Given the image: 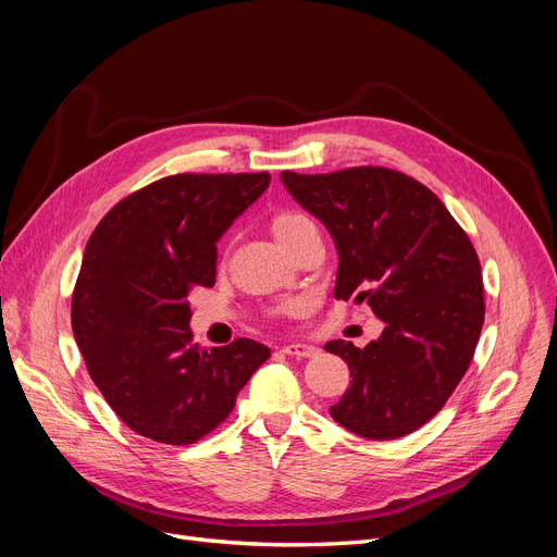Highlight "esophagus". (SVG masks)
I'll list each match as a JSON object with an SVG mask.
<instances>
[{"label":"esophagus","instance_id":"obj_1","mask_svg":"<svg viewBox=\"0 0 557 557\" xmlns=\"http://www.w3.org/2000/svg\"><path fill=\"white\" fill-rule=\"evenodd\" d=\"M283 352L293 358H313V356H318V348L311 344H288V346H283Z\"/></svg>","mask_w":557,"mask_h":557}]
</instances>
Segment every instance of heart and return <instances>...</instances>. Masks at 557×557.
Returning a JSON list of instances; mask_svg holds the SVG:
<instances>
[{
	"label": "heart",
	"mask_w": 557,
	"mask_h": 557,
	"mask_svg": "<svg viewBox=\"0 0 557 557\" xmlns=\"http://www.w3.org/2000/svg\"><path fill=\"white\" fill-rule=\"evenodd\" d=\"M315 227L311 218L301 211H283L274 218L272 230L283 246H290L301 232Z\"/></svg>",
	"instance_id": "b5f03b06"
}]
</instances>
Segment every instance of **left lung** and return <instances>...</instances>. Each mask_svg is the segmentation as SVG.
I'll return each mask as SVG.
<instances>
[{"label":"left lung","instance_id":"left-lung-1","mask_svg":"<svg viewBox=\"0 0 557 557\" xmlns=\"http://www.w3.org/2000/svg\"><path fill=\"white\" fill-rule=\"evenodd\" d=\"M281 181L332 234L334 297L367 299L385 323L364 348L325 344L352 376L332 418L364 440L411 434L442 411L474 358L485 315L474 246L444 201L401 172L350 166Z\"/></svg>","mask_w":557,"mask_h":557}]
</instances>
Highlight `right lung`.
<instances>
[{
    "label": "right lung",
    "mask_w": 557,
    "mask_h": 557,
    "mask_svg": "<svg viewBox=\"0 0 557 557\" xmlns=\"http://www.w3.org/2000/svg\"><path fill=\"white\" fill-rule=\"evenodd\" d=\"M258 174H176L127 195L99 221L72 295L74 339L115 416L158 444L213 432L272 356L252 339L193 342L195 288L215 283L218 239L269 185Z\"/></svg>",
    "instance_id": "add662e5"
}]
</instances>
